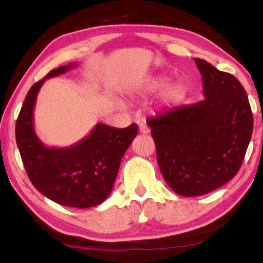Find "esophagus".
<instances>
[{"label":"esophagus","mask_w":263,"mask_h":263,"mask_svg":"<svg viewBox=\"0 0 263 263\" xmlns=\"http://www.w3.org/2000/svg\"><path fill=\"white\" fill-rule=\"evenodd\" d=\"M139 132L141 133V134H148L149 133V128H148V125H147L146 123H140L139 124Z\"/></svg>","instance_id":"esophagus-1"}]
</instances>
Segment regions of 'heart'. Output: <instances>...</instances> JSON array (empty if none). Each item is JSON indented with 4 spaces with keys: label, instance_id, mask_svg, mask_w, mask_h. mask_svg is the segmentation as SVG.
<instances>
[{
    "label": "heart",
    "instance_id": "obj_1",
    "mask_svg": "<svg viewBox=\"0 0 263 263\" xmlns=\"http://www.w3.org/2000/svg\"><path fill=\"white\" fill-rule=\"evenodd\" d=\"M170 79L166 77H157L147 82L145 86V91L148 93H157L165 89L163 93V104L166 109H175L184 102L188 96V88L181 81L174 82L168 85ZM122 105V103H118Z\"/></svg>",
    "mask_w": 263,
    "mask_h": 263
}]
</instances>
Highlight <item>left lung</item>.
Wrapping results in <instances>:
<instances>
[{"label":"left lung","instance_id":"obj_1","mask_svg":"<svg viewBox=\"0 0 263 263\" xmlns=\"http://www.w3.org/2000/svg\"><path fill=\"white\" fill-rule=\"evenodd\" d=\"M204 100L149 118L158 165L171 189L201 196L235 177L253 134L247 92L233 75L194 59Z\"/></svg>","mask_w":263,"mask_h":263}]
</instances>
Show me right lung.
Masks as SVG:
<instances>
[{
  "label": "right lung",
  "instance_id": "right-lung-1",
  "mask_svg": "<svg viewBox=\"0 0 263 263\" xmlns=\"http://www.w3.org/2000/svg\"><path fill=\"white\" fill-rule=\"evenodd\" d=\"M78 63L56 68L28 91L15 125V139L25 170L35 189L53 202L88 208L106 200L116 181L123 154L138 134V125L115 128L98 123L69 147H48L34 132L35 100L46 79L59 77Z\"/></svg>",
  "mask_w": 263,
  "mask_h": 263
}]
</instances>
